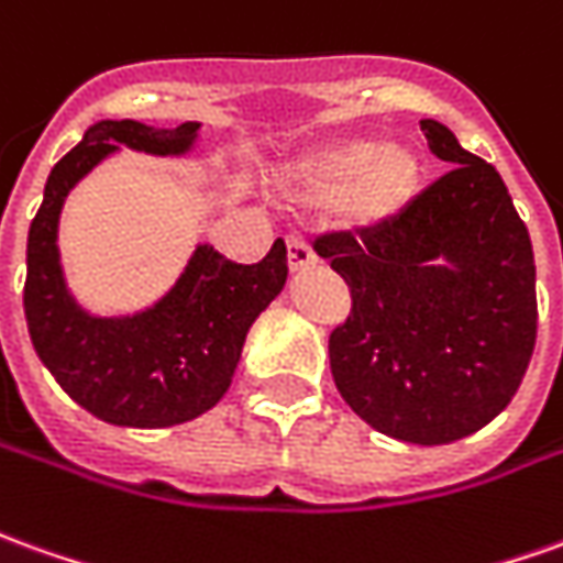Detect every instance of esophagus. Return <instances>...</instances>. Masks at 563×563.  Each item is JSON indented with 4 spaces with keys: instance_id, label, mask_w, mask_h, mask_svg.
Returning a JSON list of instances; mask_svg holds the SVG:
<instances>
[{
    "instance_id": "obj_1",
    "label": "esophagus",
    "mask_w": 563,
    "mask_h": 563,
    "mask_svg": "<svg viewBox=\"0 0 563 563\" xmlns=\"http://www.w3.org/2000/svg\"><path fill=\"white\" fill-rule=\"evenodd\" d=\"M286 255H289V268L301 271L310 268L313 262H317V255L310 250V243L301 238V234H289L286 238Z\"/></svg>"
}]
</instances>
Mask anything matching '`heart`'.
Masks as SVG:
<instances>
[{"instance_id":"1","label":"heart","mask_w":563,"mask_h":563,"mask_svg":"<svg viewBox=\"0 0 563 563\" xmlns=\"http://www.w3.org/2000/svg\"><path fill=\"white\" fill-rule=\"evenodd\" d=\"M298 188L313 203L341 198L347 225L375 228L402 213L418 195L420 158L399 143L338 140L301 164Z\"/></svg>"}]
</instances>
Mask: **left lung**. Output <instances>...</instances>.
<instances>
[{"mask_svg":"<svg viewBox=\"0 0 563 563\" xmlns=\"http://www.w3.org/2000/svg\"><path fill=\"white\" fill-rule=\"evenodd\" d=\"M454 164L390 222L317 238L350 286L329 335L344 402L411 445L473 435L512 402L537 344V265L500 173L439 121H420ZM445 257L446 265L435 263Z\"/></svg>","mask_w":563,"mask_h":563,"instance_id":"1","label":"left lung"}]
</instances>
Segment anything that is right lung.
<instances>
[{"label": "right lung", "instance_id": "add662e5", "mask_svg": "<svg viewBox=\"0 0 563 563\" xmlns=\"http://www.w3.org/2000/svg\"><path fill=\"white\" fill-rule=\"evenodd\" d=\"M195 121L173 131L140 121H100L48 176L26 238L23 313L38 360L81 408L115 427H173L210 411L241 360L246 332L286 283V243L277 238L255 265H238L198 246L186 274L155 308L97 320L73 301L57 262L63 198L118 145L148 155H183L198 136Z\"/></svg>", "mask_w": 563, "mask_h": 563}]
</instances>
